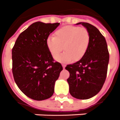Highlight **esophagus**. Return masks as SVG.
Instances as JSON below:
<instances>
[{
	"label": "esophagus",
	"mask_w": 120,
	"mask_h": 120,
	"mask_svg": "<svg viewBox=\"0 0 120 120\" xmlns=\"http://www.w3.org/2000/svg\"><path fill=\"white\" fill-rule=\"evenodd\" d=\"M62 67H63V68H65V67H66V64H62Z\"/></svg>",
	"instance_id": "obj_1"
}]
</instances>
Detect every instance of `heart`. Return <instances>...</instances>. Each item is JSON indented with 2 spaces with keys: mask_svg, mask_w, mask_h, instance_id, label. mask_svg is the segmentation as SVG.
Instances as JSON below:
<instances>
[{
  "mask_svg": "<svg viewBox=\"0 0 120 120\" xmlns=\"http://www.w3.org/2000/svg\"><path fill=\"white\" fill-rule=\"evenodd\" d=\"M90 44V34L85 28L67 26L57 30L53 36L48 37L46 45L53 57L63 50L64 53L56 58L59 62L79 60L85 55Z\"/></svg>",
  "mask_w": 120,
  "mask_h": 120,
  "instance_id": "heart-1",
  "label": "heart"
}]
</instances>
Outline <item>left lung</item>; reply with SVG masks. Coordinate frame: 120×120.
<instances>
[{
	"mask_svg": "<svg viewBox=\"0 0 120 120\" xmlns=\"http://www.w3.org/2000/svg\"><path fill=\"white\" fill-rule=\"evenodd\" d=\"M90 34V44L79 61L65 67L70 73L67 79L70 94L75 98L87 99L96 96L103 87L107 74L109 53L105 37L98 29L87 22H79Z\"/></svg>",
	"mask_w": 120,
	"mask_h": 120,
	"instance_id": "left-lung-1",
	"label": "left lung"
}]
</instances>
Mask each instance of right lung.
Wrapping results in <instances>:
<instances>
[{
    "label": "right lung",
    "mask_w": 120,
    "mask_h": 120,
    "mask_svg": "<svg viewBox=\"0 0 120 120\" xmlns=\"http://www.w3.org/2000/svg\"><path fill=\"white\" fill-rule=\"evenodd\" d=\"M59 23L34 22L22 31L12 48V72L18 87L31 99L50 98L63 70L54 61L46 40Z\"/></svg>",
    "instance_id": "right-lung-1"
}]
</instances>
